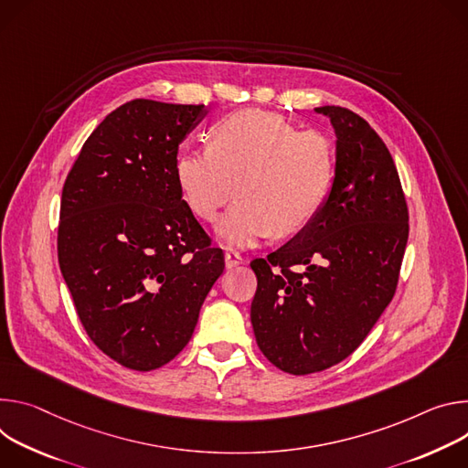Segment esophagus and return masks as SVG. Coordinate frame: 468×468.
I'll return each instance as SVG.
<instances>
[{
  "mask_svg": "<svg viewBox=\"0 0 468 468\" xmlns=\"http://www.w3.org/2000/svg\"><path fill=\"white\" fill-rule=\"evenodd\" d=\"M225 262H227V268H236L243 262V256L236 250H227L225 252Z\"/></svg>",
  "mask_w": 468,
  "mask_h": 468,
  "instance_id": "esophagus-1",
  "label": "esophagus"
}]
</instances>
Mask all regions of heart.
I'll return each instance as SVG.
<instances>
[{"label":"heart","instance_id":"b5f03b06","mask_svg":"<svg viewBox=\"0 0 468 468\" xmlns=\"http://www.w3.org/2000/svg\"><path fill=\"white\" fill-rule=\"evenodd\" d=\"M175 176L186 206L202 221H214L238 191L218 230L227 243L245 247L310 223L329 193L335 150L318 130H295L277 113L247 110L221 119L210 146L180 150Z\"/></svg>","mask_w":468,"mask_h":468}]
</instances>
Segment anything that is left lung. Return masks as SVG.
<instances>
[{
	"mask_svg": "<svg viewBox=\"0 0 468 468\" xmlns=\"http://www.w3.org/2000/svg\"><path fill=\"white\" fill-rule=\"evenodd\" d=\"M336 132L331 193L290 241L254 258L256 344L279 370L306 376L347 358L396 293L409 210L378 132L340 106L316 108Z\"/></svg>",
	"mask_w": 468,
	"mask_h": 468,
	"instance_id": "left-lung-1",
	"label": "left lung"
}]
</instances>
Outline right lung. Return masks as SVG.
I'll return each instance as SVG.
<instances>
[{
  "label": "right lung",
  "instance_id": "1",
  "mask_svg": "<svg viewBox=\"0 0 468 468\" xmlns=\"http://www.w3.org/2000/svg\"><path fill=\"white\" fill-rule=\"evenodd\" d=\"M202 112L126 101L89 135L63 186L61 273L89 338L130 370L162 368L186 347L225 270L175 176Z\"/></svg>",
  "mask_w": 468,
  "mask_h": 468
}]
</instances>
